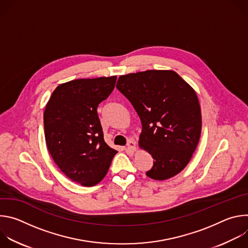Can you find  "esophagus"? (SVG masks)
Here are the masks:
<instances>
[{
    "label": "esophagus",
    "mask_w": 248,
    "mask_h": 248,
    "mask_svg": "<svg viewBox=\"0 0 248 248\" xmlns=\"http://www.w3.org/2000/svg\"><path fill=\"white\" fill-rule=\"evenodd\" d=\"M127 148L130 151H132V152H134L136 150V144H135V141L134 140H129L128 141V142H127Z\"/></svg>",
    "instance_id": "obj_1"
}]
</instances>
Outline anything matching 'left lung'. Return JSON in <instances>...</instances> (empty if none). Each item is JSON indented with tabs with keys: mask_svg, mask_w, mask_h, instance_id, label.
Instances as JSON below:
<instances>
[{
	"mask_svg": "<svg viewBox=\"0 0 248 248\" xmlns=\"http://www.w3.org/2000/svg\"><path fill=\"white\" fill-rule=\"evenodd\" d=\"M118 90L132 104L142 132L139 145L148 151L149 178L168 180L190 161L201 134V111L195 91L172 70H146L121 76Z\"/></svg>",
	"mask_w": 248,
	"mask_h": 248,
	"instance_id": "8db88e82",
	"label": "left lung"
}]
</instances>
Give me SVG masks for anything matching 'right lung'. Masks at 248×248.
I'll return each instance as SVG.
<instances>
[{"label":"right lung","instance_id":"add662e5","mask_svg":"<svg viewBox=\"0 0 248 248\" xmlns=\"http://www.w3.org/2000/svg\"><path fill=\"white\" fill-rule=\"evenodd\" d=\"M117 77L76 79L60 84L44 112L48 150L69 180L93 186L108 172L118 153L104 140L99 104L115 88Z\"/></svg>","mask_w":248,"mask_h":248}]
</instances>
